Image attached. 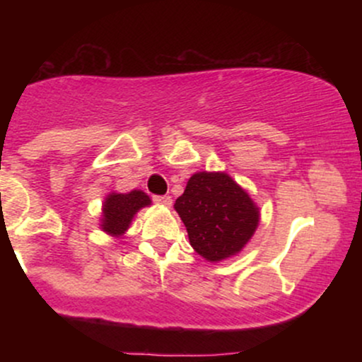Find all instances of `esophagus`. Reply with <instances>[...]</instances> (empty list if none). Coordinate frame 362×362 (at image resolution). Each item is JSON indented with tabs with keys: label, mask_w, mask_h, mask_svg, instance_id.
Here are the masks:
<instances>
[{
	"label": "esophagus",
	"mask_w": 362,
	"mask_h": 362,
	"mask_svg": "<svg viewBox=\"0 0 362 362\" xmlns=\"http://www.w3.org/2000/svg\"><path fill=\"white\" fill-rule=\"evenodd\" d=\"M153 201H155L156 204L165 206V207L172 206V197H170V195H155V197H153Z\"/></svg>",
	"instance_id": "34e87169"
}]
</instances>
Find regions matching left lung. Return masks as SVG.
Segmentation results:
<instances>
[{"instance_id": "obj_1", "label": "left lung", "mask_w": 362, "mask_h": 362, "mask_svg": "<svg viewBox=\"0 0 362 362\" xmlns=\"http://www.w3.org/2000/svg\"><path fill=\"white\" fill-rule=\"evenodd\" d=\"M192 248L207 262L238 255L260 221L250 194L226 172H197L175 201Z\"/></svg>"}]
</instances>
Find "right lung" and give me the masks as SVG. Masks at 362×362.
<instances>
[{
    "label": "right lung",
    "mask_w": 362,
    "mask_h": 362,
    "mask_svg": "<svg viewBox=\"0 0 362 362\" xmlns=\"http://www.w3.org/2000/svg\"><path fill=\"white\" fill-rule=\"evenodd\" d=\"M151 206V199L143 190L134 189L131 192L107 194L105 201L102 204L100 230L112 238H122L131 226L134 216L143 207Z\"/></svg>",
    "instance_id": "add662e5"
}]
</instances>
